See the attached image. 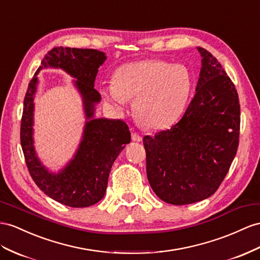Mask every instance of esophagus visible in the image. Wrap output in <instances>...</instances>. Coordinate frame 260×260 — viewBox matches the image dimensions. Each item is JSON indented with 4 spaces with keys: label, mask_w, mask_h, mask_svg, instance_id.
I'll list each match as a JSON object with an SVG mask.
<instances>
[{
    "label": "esophagus",
    "mask_w": 260,
    "mask_h": 260,
    "mask_svg": "<svg viewBox=\"0 0 260 260\" xmlns=\"http://www.w3.org/2000/svg\"><path fill=\"white\" fill-rule=\"evenodd\" d=\"M132 139L134 142H142V139H143V137L141 136V135H138L137 133H133L132 134Z\"/></svg>",
    "instance_id": "esophagus-1"
}]
</instances>
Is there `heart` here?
<instances>
[{"instance_id":"1","label":"heart","mask_w":260,"mask_h":260,"mask_svg":"<svg viewBox=\"0 0 260 260\" xmlns=\"http://www.w3.org/2000/svg\"><path fill=\"white\" fill-rule=\"evenodd\" d=\"M192 77L182 64L161 60L126 63L117 69L114 82L103 94L117 108L135 100L134 112L146 127L161 129L174 124L187 106Z\"/></svg>"}]
</instances>
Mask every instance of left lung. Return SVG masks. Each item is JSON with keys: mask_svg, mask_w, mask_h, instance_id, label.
<instances>
[{"mask_svg": "<svg viewBox=\"0 0 260 260\" xmlns=\"http://www.w3.org/2000/svg\"><path fill=\"white\" fill-rule=\"evenodd\" d=\"M198 50L202 68L183 116L171 128L143 139L150 187L159 199L175 205L214 193L239 143L241 105L235 84L211 52Z\"/></svg>", "mask_w": 260, "mask_h": 260, "instance_id": "8db88e82", "label": "left lung"}]
</instances>
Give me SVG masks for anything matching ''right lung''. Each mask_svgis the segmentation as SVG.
Returning <instances> with one entry per match:
<instances>
[{"instance_id":"right-lung-1","label":"right lung","mask_w":260,"mask_h":260,"mask_svg":"<svg viewBox=\"0 0 260 260\" xmlns=\"http://www.w3.org/2000/svg\"><path fill=\"white\" fill-rule=\"evenodd\" d=\"M106 59L95 49L55 47L49 50L32 78L24 99L21 121V145L26 166L37 187L55 201L71 206L86 208L98 203L108 187L113 162L131 142V132L119 119L93 118L94 104L101 95L94 89L98 69ZM44 66L61 68L77 79L76 85L84 99L87 122L84 139L75 158L58 174H51L39 161L32 146V112L37 73Z\"/></svg>"}]
</instances>
